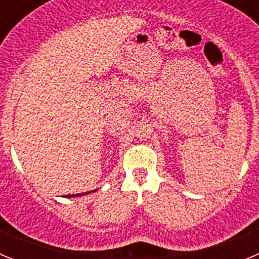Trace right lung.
I'll use <instances>...</instances> for the list:
<instances>
[{
    "label": "right lung",
    "instance_id": "obj_1",
    "mask_svg": "<svg viewBox=\"0 0 259 259\" xmlns=\"http://www.w3.org/2000/svg\"><path fill=\"white\" fill-rule=\"evenodd\" d=\"M88 193H91V192H88ZM88 193H87V194H88ZM84 194H85V193H81V194H71V196H70V194H67L66 197H75V196H84Z\"/></svg>",
    "mask_w": 259,
    "mask_h": 259
}]
</instances>
